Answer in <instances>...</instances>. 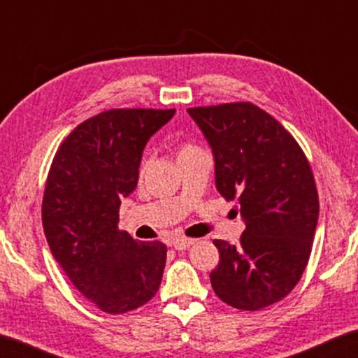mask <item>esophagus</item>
<instances>
[{
  "instance_id": "obj_1",
  "label": "esophagus",
  "mask_w": 358,
  "mask_h": 358,
  "mask_svg": "<svg viewBox=\"0 0 358 358\" xmlns=\"http://www.w3.org/2000/svg\"><path fill=\"white\" fill-rule=\"evenodd\" d=\"M194 243H195V239H192V238L178 236V238L173 239V248L178 249V251H185V249H189Z\"/></svg>"
}]
</instances>
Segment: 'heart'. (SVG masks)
<instances>
[{"label": "heart", "instance_id": "obj_1", "mask_svg": "<svg viewBox=\"0 0 358 358\" xmlns=\"http://www.w3.org/2000/svg\"><path fill=\"white\" fill-rule=\"evenodd\" d=\"M190 150H195V146H192V145H184V146H180V148H179V153H178V155L187 153V151H190Z\"/></svg>", "mask_w": 358, "mask_h": 358}]
</instances>
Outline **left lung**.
Returning a JSON list of instances; mask_svg holds the SVG:
<instances>
[{
	"label": "left lung",
	"instance_id": "obj_1",
	"mask_svg": "<svg viewBox=\"0 0 358 358\" xmlns=\"http://www.w3.org/2000/svg\"><path fill=\"white\" fill-rule=\"evenodd\" d=\"M215 159V184L238 200L246 229L239 246L215 239L210 282L220 300L257 311L290 293L306 268L320 200L296 140L251 102L187 109Z\"/></svg>",
	"mask_w": 358,
	"mask_h": 358
}]
</instances>
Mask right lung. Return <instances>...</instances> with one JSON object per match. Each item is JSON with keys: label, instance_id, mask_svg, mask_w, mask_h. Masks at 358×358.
<instances>
[{"label": "right lung", "instance_id": "obj_1", "mask_svg": "<svg viewBox=\"0 0 358 358\" xmlns=\"http://www.w3.org/2000/svg\"><path fill=\"white\" fill-rule=\"evenodd\" d=\"M174 109H112L63 140L42 202L50 251L76 290L109 315L136 310L156 295L168 249L120 231L119 208L138 182L148 140Z\"/></svg>", "mask_w": 358, "mask_h": 358}]
</instances>
